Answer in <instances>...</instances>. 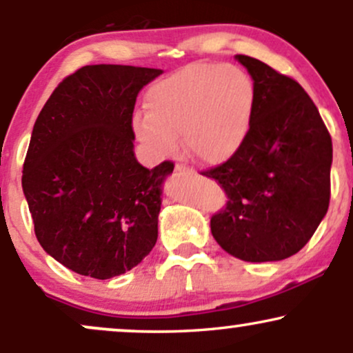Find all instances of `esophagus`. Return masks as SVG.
Segmentation results:
<instances>
[{
  "mask_svg": "<svg viewBox=\"0 0 353 353\" xmlns=\"http://www.w3.org/2000/svg\"><path fill=\"white\" fill-rule=\"evenodd\" d=\"M174 171H176L177 176H196V171L190 168H185L184 164H177Z\"/></svg>",
  "mask_w": 353,
  "mask_h": 353,
  "instance_id": "obj_1",
  "label": "esophagus"
}]
</instances>
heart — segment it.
Returning a JSON list of instances; mask_svg holds the SVG:
<instances>
[{
	"label": "heart",
	"mask_w": 353,
	"mask_h": 353,
	"mask_svg": "<svg viewBox=\"0 0 353 353\" xmlns=\"http://www.w3.org/2000/svg\"><path fill=\"white\" fill-rule=\"evenodd\" d=\"M254 106V81L242 68L194 63L152 84L148 116H136L132 128L154 156H171L182 137L197 161L221 164L244 144Z\"/></svg>",
	"instance_id": "heart-1"
}]
</instances>
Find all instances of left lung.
<instances>
[{"label": "left lung", "mask_w": 353, "mask_h": 353, "mask_svg": "<svg viewBox=\"0 0 353 353\" xmlns=\"http://www.w3.org/2000/svg\"><path fill=\"white\" fill-rule=\"evenodd\" d=\"M236 59L254 79V116L242 148L201 172L228 196L210 232L241 261H282L310 241L329 209L332 137L297 81L250 56Z\"/></svg>", "instance_id": "1"}]
</instances>
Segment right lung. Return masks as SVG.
Wrapping results in <instances>:
<instances>
[{"mask_svg":"<svg viewBox=\"0 0 353 353\" xmlns=\"http://www.w3.org/2000/svg\"><path fill=\"white\" fill-rule=\"evenodd\" d=\"M152 68L92 64L64 78L36 119L23 192L38 242L72 272L116 277L157 241L163 182L172 161L134 156L132 112Z\"/></svg>","mask_w":353,"mask_h":353,"instance_id":"add662e5","label":"right lung"}]
</instances>
